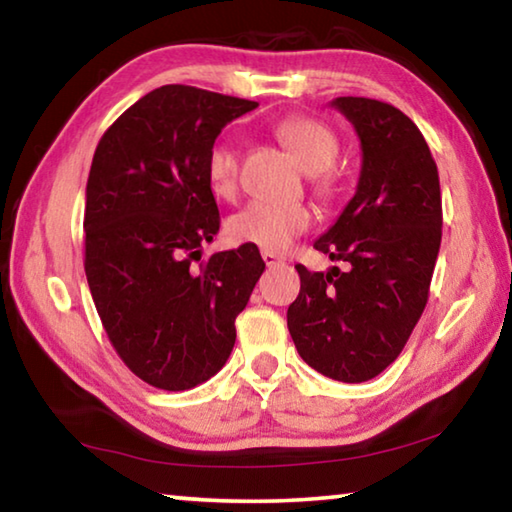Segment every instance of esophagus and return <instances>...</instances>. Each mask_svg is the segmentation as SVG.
I'll use <instances>...</instances> for the list:
<instances>
[{"instance_id":"esophagus-1","label":"esophagus","mask_w":512,"mask_h":512,"mask_svg":"<svg viewBox=\"0 0 512 512\" xmlns=\"http://www.w3.org/2000/svg\"><path fill=\"white\" fill-rule=\"evenodd\" d=\"M262 259H264V264H266L268 268L282 264V257H277L275 253H262Z\"/></svg>"}]
</instances>
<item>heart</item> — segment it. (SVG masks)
I'll return each instance as SVG.
<instances>
[{"instance_id":"obj_1","label":"heart","mask_w":512,"mask_h":512,"mask_svg":"<svg viewBox=\"0 0 512 512\" xmlns=\"http://www.w3.org/2000/svg\"><path fill=\"white\" fill-rule=\"evenodd\" d=\"M275 135L298 162V167L311 176V187L320 198L334 194V178L327 169L334 167L341 144L325 124L309 117H289L275 126ZM205 173L210 189L221 198L237 192L239 155L232 144L219 142L207 153ZM311 212L302 203L273 205L253 201L241 207L225 223V235L232 244L257 246L264 253H284L293 239L307 232Z\"/></svg>"}]
</instances>
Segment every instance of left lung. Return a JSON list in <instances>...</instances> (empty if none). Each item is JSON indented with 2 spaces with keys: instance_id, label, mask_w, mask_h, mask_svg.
Instances as JSON below:
<instances>
[{
  "instance_id": "left-lung-1",
  "label": "left lung",
  "mask_w": 512,
  "mask_h": 512,
  "mask_svg": "<svg viewBox=\"0 0 512 512\" xmlns=\"http://www.w3.org/2000/svg\"><path fill=\"white\" fill-rule=\"evenodd\" d=\"M361 142L357 192L314 248L332 266L298 264L300 293L287 311L296 350L329 379L359 384L400 357L429 298L440 250L438 167L418 126L391 103L332 101Z\"/></svg>"
}]
</instances>
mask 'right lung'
<instances>
[{"mask_svg": "<svg viewBox=\"0 0 512 512\" xmlns=\"http://www.w3.org/2000/svg\"><path fill=\"white\" fill-rule=\"evenodd\" d=\"M255 101L162 85L133 103L94 151L85 189V275L121 361L146 384L189 391L235 348L264 259L257 246L214 253L219 207L205 162L225 124Z\"/></svg>", "mask_w": 512, "mask_h": 512, "instance_id": "right-lung-1", "label": "right lung"}]
</instances>
